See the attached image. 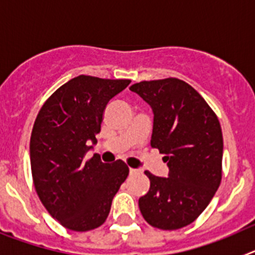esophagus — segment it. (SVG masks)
Wrapping results in <instances>:
<instances>
[{
  "label": "esophagus",
  "mask_w": 255,
  "mask_h": 255,
  "mask_svg": "<svg viewBox=\"0 0 255 255\" xmlns=\"http://www.w3.org/2000/svg\"><path fill=\"white\" fill-rule=\"evenodd\" d=\"M129 172H130V175H136V173H139V172H140V171L136 170V168H130Z\"/></svg>",
  "instance_id": "obj_1"
}]
</instances>
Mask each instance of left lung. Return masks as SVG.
Returning <instances> with one entry per match:
<instances>
[{
    "instance_id": "obj_1",
    "label": "left lung",
    "mask_w": 255,
    "mask_h": 255,
    "mask_svg": "<svg viewBox=\"0 0 255 255\" xmlns=\"http://www.w3.org/2000/svg\"><path fill=\"white\" fill-rule=\"evenodd\" d=\"M153 111L150 145L163 153L168 177L152 175L139 198L144 220L153 227L177 230L207 208L222 177L224 139L217 116L194 88L176 78L130 87Z\"/></svg>"
}]
</instances>
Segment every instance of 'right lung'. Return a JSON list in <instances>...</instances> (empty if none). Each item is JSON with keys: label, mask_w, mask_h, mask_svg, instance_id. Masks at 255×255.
Here are the masks:
<instances>
[{"label": "right lung", "mask_w": 255, "mask_h": 255, "mask_svg": "<svg viewBox=\"0 0 255 255\" xmlns=\"http://www.w3.org/2000/svg\"><path fill=\"white\" fill-rule=\"evenodd\" d=\"M128 79L79 75L46 101L30 136V166L35 190L49 215L73 231L103 224L112 199L129 175L121 159L108 164L85 154L97 144L103 111L123 92Z\"/></svg>", "instance_id": "1"}]
</instances>
